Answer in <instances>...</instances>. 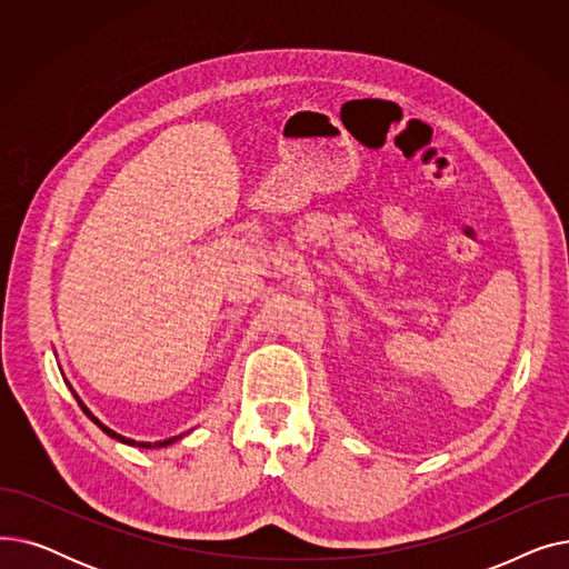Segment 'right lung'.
Segmentation results:
<instances>
[{
  "label": "right lung",
  "mask_w": 569,
  "mask_h": 569,
  "mask_svg": "<svg viewBox=\"0 0 569 569\" xmlns=\"http://www.w3.org/2000/svg\"><path fill=\"white\" fill-rule=\"evenodd\" d=\"M71 392H73V390H71ZM73 397H76V401H78V406H80V408H82V412H84V415H87V417H89V420H92V422H94V425H97V427H99V429H101V431H103V433H108V436H110V438H114V440H119V442H127V445H136V447H144V450H152V447H168V445H172V442H174V440H179V438H182V436H174V438H168V440H159V442H138V440H131V438H124V436H119V433H114V431H112V429H108V427H106V425H101V422H99V420H97V417H94V415H92V412H89V410H87V406H84V403H82V401H80V397H78V395H76V392H73Z\"/></svg>",
  "instance_id": "add662e5"
}]
</instances>
